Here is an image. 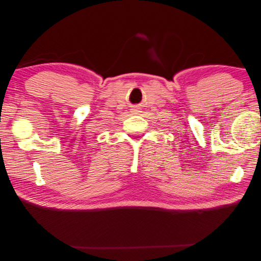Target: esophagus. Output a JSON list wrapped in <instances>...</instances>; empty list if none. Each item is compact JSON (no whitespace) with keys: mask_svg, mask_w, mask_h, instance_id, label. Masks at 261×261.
Returning <instances> with one entry per match:
<instances>
[{"mask_svg":"<svg viewBox=\"0 0 261 261\" xmlns=\"http://www.w3.org/2000/svg\"><path fill=\"white\" fill-rule=\"evenodd\" d=\"M137 112H139L137 109H134V110H133V113H134V114H137Z\"/></svg>","mask_w":261,"mask_h":261,"instance_id":"esophagus-1","label":"esophagus"}]
</instances>
